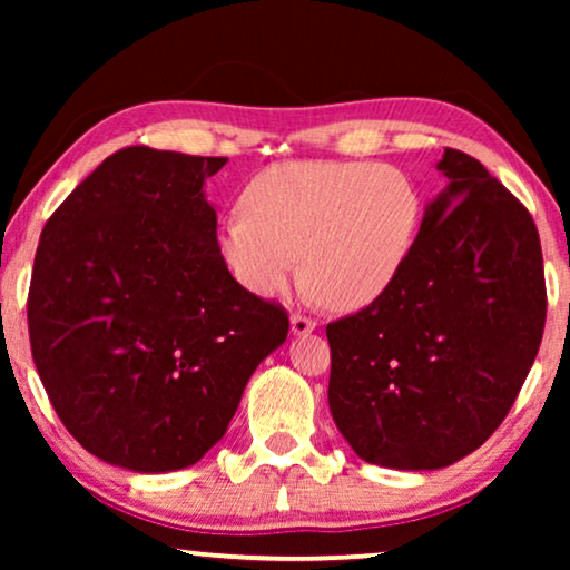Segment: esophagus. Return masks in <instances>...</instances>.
Here are the masks:
<instances>
[{
  "instance_id": "obj_1",
  "label": "esophagus",
  "mask_w": 570,
  "mask_h": 570,
  "mask_svg": "<svg viewBox=\"0 0 570 570\" xmlns=\"http://www.w3.org/2000/svg\"><path fill=\"white\" fill-rule=\"evenodd\" d=\"M316 330V322L312 320V316H306L302 312H294L292 314V332L294 334H308Z\"/></svg>"
}]
</instances>
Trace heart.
Returning <instances> with one entry per match:
<instances>
[{
	"label": "heart",
	"instance_id": "heart-1",
	"mask_svg": "<svg viewBox=\"0 0 570 570\" xmlns=\"http://www.w3.org/2000/svg\"><path fill=\"white\" fill-rule=\"evenodd\" d=\"M218 228L228 272L272 298L302 274L334 308L377 302L420 230L422 196L407 173L364 160L278 163L248 183Z\"/></svg>",
	"mask_w": 570,
	"mask_h": 570
}]
</instances>
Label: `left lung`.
Listing matches in <instances>:
<instances>
[{
	"mask_svg": "<svg viewBox=\"0 0 570 570\" xmlns=\"http://www.w3.org/2000/svg\"><path fill=\"white\" fill-rule=\"evenodd\" d=\"M400 276L326 324L330 410L362 460L438 470L505 420L546 326V274L528 208L468 153L445 148Z\"/></svg>",
	"mask_w": 570,
	"mask_h": 570,
	"instance_id": "left-lung-1",
	"label": "left lung"
}]
</instances>
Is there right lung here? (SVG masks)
I'll return each mask as SVG.
<instances>
[{
	"instance_id": "add662e5",
	"label": "right lung",
	"mask_w": 570,
	"mask_h": 570,
	"mask_svg": "<svg viewBox=\"0 0 570 570\" xmlns=\"http://www.w3.org/2000/svg\"><path fill=\"white\" fill-rule=\"evenodd\" d=\"M226 158L130 146L47 218L27 296L32 360L67 432L168 472L226 435L288 314L230 276L204 180Z\"/></svg>"
}]
</instances>
